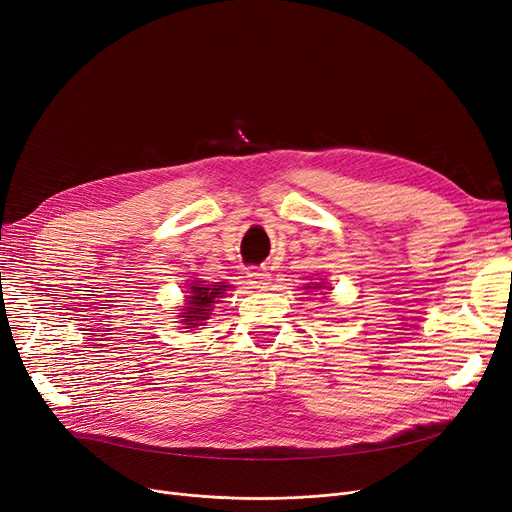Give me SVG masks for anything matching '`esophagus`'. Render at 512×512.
<instances>
[{
  "mask_svg": "<svg viewBox=\"0 0 512 512\" xmlns=\"http://www.w3.org/2000/svg\"><path fill=\"white\" fill-rule=\"evenodd\" d=\"M248 281H250V285H252V287L264 289V287H269V283H271V275L266 273L264 269H250V271H248Z\"/></svg>",
  "mask_w": 512,
  "mask_h": 512,
  "instance_id": "1",
  "label": "esophagus"
}]
</instances>
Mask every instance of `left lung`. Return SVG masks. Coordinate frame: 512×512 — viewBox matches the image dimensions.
<instances>
[{
    "label": "left lung",
    "mask_w": 512,
    "mask_h": 512,
    "mask_svg": "<svg viewBox=\"0 0 512 512\" xmlns=\"http://www.w3.org/2000/svg\"><path fill=\"white\" fill-rule=\"evenodd\" d=\"M308 287H310V285H308ZM308 287H306V289H308ZM321 287L325 289V285H321V283H314V285H312V289H321Z\"/></svg>",
    "instance_id": "1"
}]
</instances>
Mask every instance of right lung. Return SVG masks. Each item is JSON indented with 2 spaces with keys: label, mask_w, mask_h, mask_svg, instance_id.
Listing matches in <instances>:
<instances>
[{
  "label": "right lung",
  "mask_w": 512,
  "mask_h": 512,
  "mask_svg": "<svg viewBox=\"0 0 512 512\" xmlns=\"http://www.w3.org/2000/svg\"><path fill=\"white\" fill-rule=\"evenodd\" d=\"M231 285H223V283H206V281H191L189 283V291H187V304L181 312V323L187 325V329L200 327L204 325V321L210 319L212 314V306L225 296V291Z\"/></svg>",
  "instance_id": "right-lung-1"
}]
</instances>
